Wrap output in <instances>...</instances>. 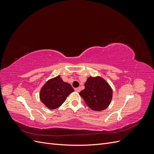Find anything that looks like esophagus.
<instances>
[{
    "mask_svg": "<svg viewBox=\"0 0 154 154\" xmlns=\"http://www.w3.org/2000/svg\"><path fill=\"white\" fill-rule=\"evenodd\" d=\"M74 90H75V91L77 92H80L81 91V88H80V87H78V88H76Z\"/></svg>",
    "mask_w": 154,
    "mask_h": 154,
    "instance_id": "esophagus-1",
    "label": "esophagus"
}]
</instances>
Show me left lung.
<instances>
[{"label": "left lung", "instance_id": "obj_1", "mask_svg": "<svg viewBox=\"0 0 154 154\" xmlns=\"http://www.w3.org/2000/svg\"><path fill=\"white\" fill-rule=\"evenodd\" d=\"M79 94L90 109L101 111L110 105L112 97V90L101 77H89L85 83V89Z\"/></svg>", "mask_w": 154, "mask_h": 154}]
</instances>
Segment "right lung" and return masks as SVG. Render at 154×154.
Listing matches in <instances>:
<instances>
[{
  "mask_svg": "<svg viewBox=\"0 0 154 154\" xmlns=\"http://www.w3.org/2000/svg\"><path fill=\"white\" fill-rule=\"evenodd\" d=\"M74 91L72 86L64 82L60 76L50 79L41 88V101L50 109H55L61 106L67 97Z\"/></svg>",
  "mask_w": 154,
  "mask_h": 154,
  "instance_id": "add662e5",
  "label": "right lung"
}]
</instances>
